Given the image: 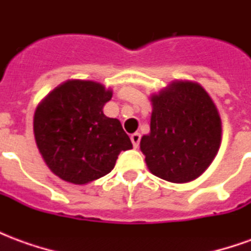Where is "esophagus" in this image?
<instances>
[{
	"label": "esophagus",
	"mask_w": 251,
	"mask_h": 251,
	"mask_svg": "<svg viewBox=\"0 0 251 251\" xmlns=\"http://www.w3.org/2000/svg\"><path fill=\"white\" fill-rule=\"evenodd\" d=\"M130 140L131 142H133V147L138 148L140 141H141V134H140V133H133V134L130 136Z\"/></svg>",
	"instance_id": "1"
}]
</instances>
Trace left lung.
Segmentation results:
<instances>
[{"mask_svg":"<svg viewBox=\"0 0 251 251\" xmlns=\"http://www.w3.org/2000/svg\"><path fill=\"white\" fill-rule=\"evenodd\" d=\"M151 131L140 149L148 169L171 183L198 179L221 147L219 111L198 82L174 80L151 95Z\"/></svg>","mask_w":251,"mask_h":251,"instance_id":"left-lung-1","label":"left lung"}]
</instances>
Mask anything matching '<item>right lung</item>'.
I'll use <instances>...</instances> for the list:
<instances>
[{"label":"right lung","instance_id":"right-lung-1","mask_svg":"<svg viewBox=\"0 0 251 251\" xmlns=\"http://www.w3.org/2000/svg\"><path fill=\"white\" fill-rule=\"evenodd\" d=\"M111 88L94 80L71 79L37 104L36 145L47 167L72 184H87L111 172L131 141L121 122L103 114Z\"/></svg>","mask_w":251,"mask_h":251}]
</instances>
